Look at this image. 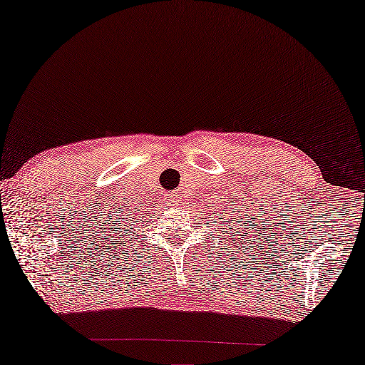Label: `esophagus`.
<instances>
[{"instance_id":"obj_1","label":"esophagus","mask_w":365,"mask_h":365,"mask_svg":"<svg viewBox=\"0 0 365 365\" xmlns=\"http://www.w3.org/2000/svg\"><path fill=\"white\" fill-rule=\"evenodd\" d=\"M166 200L170 202V205L176 207L178 202H179V195H178V194H170V197H166Z\"/></svg>"}]
</instances>
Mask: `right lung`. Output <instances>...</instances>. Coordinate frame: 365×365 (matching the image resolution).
Listing matches in <instances>:
<instances>
[{
    "instance_id": "right-lung-1",
    "label": "right lung",
    "mask_w": 365,
    "mask_h": 365,
    "mask_svg": "<svg viewBox=\"0 0 365 365\" xmlns=\"http://www.w3.org/2000/svg\"><path fill=\"white\" fill-rule=\"evenodd\" d=\"M113 226H111V228H110V231H113L111 232V235H108V239H111V241H113V239H115V237H119V236H121L123 237V235H128V231H129V228H128V226H130V223H111ZM130 230H133V226H130ZM121 244H124V241L121 242ZM106 246H108V244H106Z\"/></svg>"
}]
</instances>
